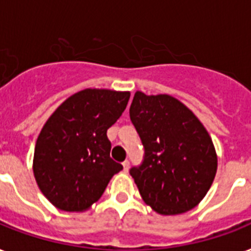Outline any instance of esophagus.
Returning <instances> with one entry per match:
<instances>
[{
    "mask_svg": "<svg viewBox=\"0 0 251 251\" xmlns=\"http://www.w3.org/2000/svg\"><path fill=\"white\" fill-rule=\"evenodd\" d=\"M129 165H130V163L127 160H125L124 163H122V167H124V172L129 171Z\"/></svg>",
    "mask_w": 251,
    "mask_h": 251,
    "instance_id": "obj_1",
    "label": "esophagus"
}]
</instances>
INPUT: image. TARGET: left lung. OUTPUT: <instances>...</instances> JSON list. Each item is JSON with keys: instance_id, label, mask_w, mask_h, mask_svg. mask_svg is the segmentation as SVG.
I'll use <instances>...</instances> for the list:
<instances>
[{"instance_id": "8db88e82", "label": "left lung", "mask_w": 251, "mask_h": 251, "mask_svg": "<svg viewBox=\"0 0 251 251\" xmlns=\"http://www.w3.org/2000/svg\"><path fill=\"white\" fill-rule=\"evenodd\" d=\"M129 112L145 147L143 163L130 175L146 204L160 215L198 206L218 171L215 146L202 122L167 94L137 91Z\"/></svg>"}]
</instances>
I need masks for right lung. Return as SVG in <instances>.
<instances>
[{
  "mask_svg": "<svg viewBox=\"0 0 251 251\" xmlns=\"http://www.w3.org/2000/svg\"><path fill=\"white\" fill-rule=\"evenodd\" d=\"M129 91L86 88L68 98L43 126L33 153L37 186L53 206L82 212L98 202L122 165L110 159L106 130L129 101Z\"/></svg>",
  "mask_w": 251,
  "mask_h": 251,
  "instance_id": "right-lung-1",
  "label": "right lung"
}]
</instances>
